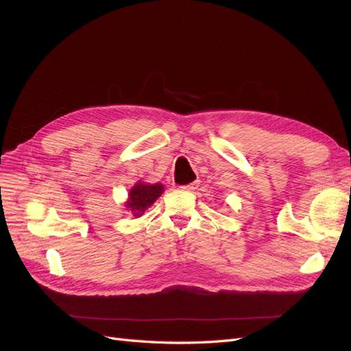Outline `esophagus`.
Here are the masks:
<instances>
[{
	"instance_id": "34e87169",
	"label": "esophagus",
	"mask_w": 351,
	"mask_h": 351,
	"mask_svg": "<svg viewBox=\"0 0 351 351\" xmlns=\"http://www.w3.org/2000/svg\"><path fill=\"white\" fill-rule=\"evenodd\" d=\"M197 187H199V182H193V183H190V184L182 186V189L186 190V192H195Z\"/></svg>"
}]
</instances>
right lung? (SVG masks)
<instances>
[{
    "mask_svg": "<svg viewBox=\"0 0 351 351\" xmlns=\"http://www.w3.org/2000/svg\"><path fill=\"white\" fill-rule=\"evenodd\" d=\"M164 193V186L161 183H145L139 180L130 190H129V197L124 202L125 209L132 212V214L139 218L142 217L143 212L151 208L156 199Z\"/></svg>",
    "mask_w": 351,
    "mask_h": 351,
    "instance_id": "obj_1",
    "label": "right lung"
}]
</instances>
